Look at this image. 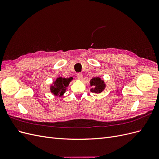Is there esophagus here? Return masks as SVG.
<instances>
[{
	"label": "esophagus",
	"mask_w": 159,
	"mask_h": 159,
	"mask_svg": "<svg viewBox=\"0 0 159 159\" xmlns=\"http://www.w3.org/2000/svg\"><path fill=\"white\" fill-rule=\"evenodd\" d=\"M77 77H78V79L80 80H81L83 78V74L81 73H78L77 74Z\"/></svg>",
	"instance_id": "obj_1"
}]
</instances>
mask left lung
Returning <instances> with one entry per match:
<instances>
[{
	"label": "left lung",
	"instance_id": "1",
	"mask_svg": "<svg viewBox=\"0 0 159 159\" xmlns=\"http://www.w3.org/2000/svg\"><path fill=\"white\" fill-rule=\"evenodd\" d=\"M90 85L92 88L90 89L91 92L95 93H100L106 88V84L105 81L99 77H95L90 80Z\"/></svg>",
	"mask_w": 159,
	"mask_h": 159
}]
</instances>
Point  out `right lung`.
I'll list each match as a JSON object with an SVG mask.
<instances>
[{
    "mask_svg": "<svg viewBox=\"0 0 159 159\" xmlns=\"http://www.w3.org/2000/svg\"><path fill=\"white\" fill-rule=\"evenodd\" d=\"M72 80H73L72 77H70L69 78H64L62 77H58L50 84V92L55 96H58L60 98L63 97L64 94L66 93L67 88L68 87Z\"/></svg>",
    "mask_w": 159,
    "mask_h": 159,
    "instance_id": "right-lung-1",
    "label": "right lung"
}]
</instances>
